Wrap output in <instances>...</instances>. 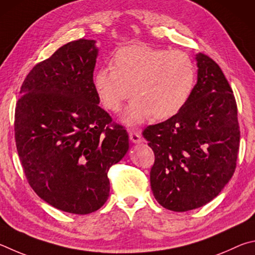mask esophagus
<instances>
[{"label":"esophagus","instance_id":"34e87169","mask_svg":"<svg viewBox=\"0 0 255 255\" xmlns=\"http://www.w3.org/2000/svg\"><path fill=\"white\" fill-rule=\"evenodd\" d=\"M128 137H130L132 143H140V142H142V136L139 132L130 131L128 132Z\"/></svg>","mask_w":255,"mask_h":255}]
</instances>
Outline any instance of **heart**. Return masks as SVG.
I'll use <instances>...</instances> for the list:
<instances>
[{
	"mask_svg": "<svg viewBox=\"0 0 255 255\" xmlns=\"http://www.w3.org/2000/svg\"><path fill=\"white\" fill-rule=\"evenodd\" d=\"M112 65L96 71L94 87L106 109L115 113L132 92L134 98L123 116L128 125L140 124L151 115L171 118L193 92L195 65L182 51L130 46L115 53Z\"/></svg>",
	"mask_w": 255,
	"mask_h": 255,
	"instance_id": "1",
	"label": "heart"
}]
</instances>
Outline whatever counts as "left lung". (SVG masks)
Here are the masks:
<instances>
[{"mask_svg":"<svg viewBox=\"0 0 255 255\" xmlns=\"http://www.w3.org/2000/svg\"><path fill=\"white\" fill-rule=\"evenodd\" d=\"M197 84L188 102L143 136L154 152L150 184L162 207L187 212L221 193L233 176L240 146L238 106L222 69L196 55Z\"/></svg>","mask_w":255,"mask_h":255,"instance_id":"left-lung-1","label":"left lung"}]
</instances>
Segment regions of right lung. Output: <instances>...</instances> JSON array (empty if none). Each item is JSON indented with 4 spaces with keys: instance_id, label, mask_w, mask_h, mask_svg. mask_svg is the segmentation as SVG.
Wrapping results in <instances>:
<instances>
[{
    "instance_id": "add662e5",
    "label": "right lung",
    "mask_w": 255,
    "mask_h": 255,
    "mask_svg": "<svg viewBox=\"0 0 255 255\" xmlns=\"http://www.w3.org/2000/svg\"><path fill=\"white\" fill-rule=\"evenodd\" d=\"M95 40L79 39L35 65L16 103V150L31 188L62 212L85 215L109 198L107 172L128 150L127 130L98 106Z\"/></svg>"
}]
</instances>
